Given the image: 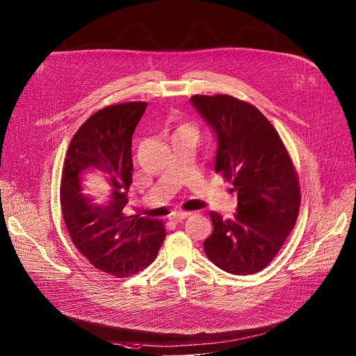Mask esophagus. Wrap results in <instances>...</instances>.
I'll return each instance as SVG.
<instances>
[{"instance_id": "34e87169", "label": "esophagus", "mask_w": 356, "mask_h": 356, "mask_svg": "<svg viewBox=\"0 0 356 356\" xmlns=\"http://www.w3.org/2000/svg\"><path fill=\"white\" fill-rule=\"evenodd\" d=\"M191 212H175V213L170 214L169 216V218L172 220V221H175V222H179V221H181V220H184L186 217H188V216H191Z\"/></svg>"}]
</instances>
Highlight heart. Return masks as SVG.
<instances>
[{
  "label": "heart",
  "mask_w": 356,
  "mask_h": 356,
  "mask_svg": "<svg viewBox=\"0 0 356 356\" xmlns=\"http://www.w3.org/2000/svg\"><path fill=\"white\" fill-rule=\"evenodd\" d=\"M184 131H194V128L191 125H187V124H183L177 128V132H184Z\"/></svg>",
  "instance_id": "b5f03b06"
}]
</instances>
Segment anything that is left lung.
<instances>
[{
	"instance_id": "8db88e82",
	"label": "left lung",
	"mask_w": 356,
	"mask_h": 356,
	"mask_svg": "<svg viewBox=\"0 0 356 356\" xmlns=\"http://www.w3.org/2000/svg\"><path fill=\"white\" fill-rule=\"evenodd\" d=\"M191 103L217 135L216 173L238 195L234 218L209 213L213 232L205 253L229 274H256L274 260L297 221V170L280 134L253 104L229 95H194Z\"/></svg>"
}]
</instances>
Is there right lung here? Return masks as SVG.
<instances>
[{
	"mask_svg": "<svg viewBox=\"0 0 356 356\" xmlns=\"http://www.w3.org/2000/svg\"><path fill=\"white\" fill-rule=\"evenodd\" d=\"M145 102L107 106L72 136L60 181V207L74 246L97 270L127 278L147 268L166 236L161 220L124 213L132 184V135ZM98 176L88 189L80 176Z\"/></svg>",
	"mask_w": 356,
	"mask_h": 356,
	"instance_id": "obj_1",
	"label": "right lung"
}]
</instances>
